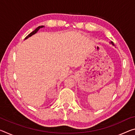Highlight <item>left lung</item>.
<instances>
[{"mask_svg":"<svg viewBox=\"0 0 135 135\" xmlns=\"http://www.w3.org/2000/svg\"><path fill=\"white\" fill-rule=\"evenodd\" d=\"M110 43H111V44H112L113 45V46H114V42H113L112 41H111V42H110Z\"/></svg>","mask_w":135,"mask_h":135,"instance_id":"left-lung-1","label":"left lung"}]
</instances>
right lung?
I'll use <instances>...</instances> for the list:
<instances>
[{
  "instance_id": "right-lung-1",
  "label": "right lung",
  "mask_w": 135,
  "mask_h": 135,
  "mask_svg": "<svg viewBox=\"0 0 135 135\" xmlns=\"http://www.w3.org/2000/svg\"><path fill=\"white\" fill-rule=\"evenodd\" d=\"M44 27V26H38L37 29H35V30H34V31H33V32H32L31 33H30L27 36H26V38H25V40H26V39H27V38H29V37H31L32 35H33V34H35V33H37V31H38V30H39L40 28H42V27Z\"/></svg>"
}]
</instances>
